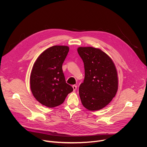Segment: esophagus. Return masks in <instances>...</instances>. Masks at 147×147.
Listing matches in <instances>:
<instances>
[{
    "label": "esophagus",
    "instance_id": "34e87169",
    "mask_svg": "<svg viewBox=\"0 0 147 147\" xmlns=\"http://www.w3.org/2000/svg\"><path fill=\"white\" fill-rule=\"evenodd\" d=\"M73 90L75 91L76 90H77V86L76 85H73Z\"/></svg>",
    "mask_w": 147,
    "mask_h": 147
}]
</instances>
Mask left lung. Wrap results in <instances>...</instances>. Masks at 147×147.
<instances>
[{"label":"left lung","instance_id":"1","mask_svg":"<svg viewBox=\"0 0 147 147\" xmlns=\"http://www.w3.org/2000/svg\"><path fill=\"white\" fill-rule=\"evenodd\" d=\"M85 78L79 87L82 105L91 111L102 109L111 102L118 90V75L112 59L100 49L78 47Z\"/></svg>","mask_w":147,"mask_h":147}]
</instances>
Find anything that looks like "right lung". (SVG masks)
I'll return each mask as SVG.
<instances>
[{"mask_svg": "<svg viewBox=\"0 0 147 147\" xmlns=\"http://www.w3.org/2000/svg\"><path fill=\"white\" fill-rule=\"evenodd\" d=\"M69 51L67 46L55 45L42 53L34 63L30 88L42 105L54 108L62 104L73 88L66 82L62 65Z\"/></svg>", "mask_w": 147, "mask_h": 147, "instance_id": "1", "label": "right lung"}]
</instances>
